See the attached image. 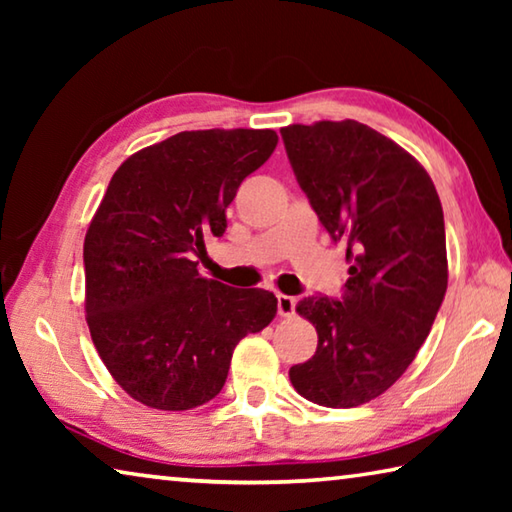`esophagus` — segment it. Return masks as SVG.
<instances>
[{"mask_svg":"<svg viewBox=\"0 0 512 512\" xmlns=\"http://www.w3.org/2000/svg\"><path fill=\"white\" fill-rule=\"evenodd\" d=\"M296 305H298V300L293 298V296H277V314L280 316H284V318H289V316H293V311H296Z\"/></svg>","mask_w":512,"mask_h":512,"instance_id":"34e87169","label":"esophagus"}]
</instances>
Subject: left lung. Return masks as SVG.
<instances>
[{
  "instance_id": "8db88e82",
  "label": "left lung",
  "mask_w": 512,
  "mask_h": 512,
  "mask_svg": "<svg viewBox=\"0 0 512 512\" xmlns=\"http://www.w3.org/2000/svg\"><path fill=\"white\" fill-rule=\"evenodd\" d=\"M280 133L298 185L350 262L341 300L298 302L318 348L289 379L309 402L352 409L386 393L427 341L447 291L443 205L422 164L366 124Z\"/></svg>"
}]
</instances>
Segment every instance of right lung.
I'll list each match as a JSON object with an SVG mask.
<instances>
[{
  "mask_svg": "<svg viewBox=\"0 0 512 512\" xmlns=\"http://www.w3.org/2000/svg\"><path fill=\"white\" fill-rule=\"evenodd\" d=\"M271 128L183 131L115 171L83 244L85 320L112 379L144 406L196 409L221 393L237 343L277 311L264 289L198 273L244 178L271 158Z\"/></svg>",
  "mask_w": 512,
  "mask_h": 512,
  "instance_id": "right-lung-1",
  "label": "right lung"
}]
</instances>
